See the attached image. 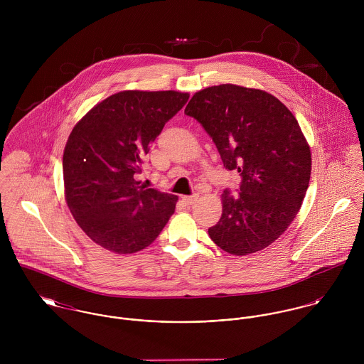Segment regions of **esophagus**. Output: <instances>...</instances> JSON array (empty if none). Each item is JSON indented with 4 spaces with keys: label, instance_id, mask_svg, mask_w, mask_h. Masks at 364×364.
<instances>
[{
    "label": "esophagus",
    "instance_id": "obj_1",
    "mask_svg": "<svg viewBox=\"0 0 364 364\" xmlns=\"http://www.w3.org/2000/svg\"><path fill=\"white\" fill-rule=\"evenodd\" d=\"M198 198H199V195H198V193H193V195H191V196H183L182 200H183L186 205H193Z\"/></svg>",
    "mask_w": 364,
    "mask_h": 364
}]
</instances>
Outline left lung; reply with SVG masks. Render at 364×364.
<instances>
[{
  "label": "left lung",
  "mask_w": 364,
  "mask_h": 364,
  "mask_svg": "<svg viewBox=\"0 0 364 364\" xmlns=\"http://www.w3.org/2000/svg\"><path fill=\"white\" fill-rule=\"evenodd\" d=\"M185 113L213 139L225 169L241 176L238 193L224 191L210 238L232 255L266 248L291 224L309 188L311 153L299 122L273 95L232 84L196 92Z\"/></svg>",
  "instance_id": "1"
}]
</instances>
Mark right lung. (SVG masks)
Here are the masks:
<instances>
[{"label":"right lung","mask_w":364,"mask_h":364,"mask_svg":"<svg viewBox=\"0 0 364 364\" xmlns=\"http://www.w3.org/2000/svg\"><path fill=\"white\" fill-rule=\"evenodd\" d=\"M176 91H123L94 106L73 129L63 156L65 200L84 232L117 254L149 247L178 198L136 181L150 144L188 102Z\"/></svg>","instance_id":"right-lung-1"}]
</instances>
